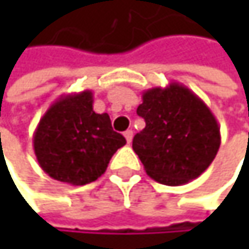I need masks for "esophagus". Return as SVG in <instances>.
Segmentation results:
<instances>
[{"label":"esophagus","instance_id":"34e87169","mask_svg":"<svg viewBox=\"0 0 249 249\" xmlns=\"http://www.w3.org/2000/svg\"><path fill=\"white\" fill-rule=\"evenodd\" d=\"M132 135H134L132 129H126V131L124 132V137H125V140H126V142H128V144L132 141Z\"/></svg>","mask_w":249,"mask_h":249}]
</instances>
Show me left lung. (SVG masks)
I'll use <instances>...</instances> for the list:
<instances>
[{
	"mask_svg": "<svg viewBox=\"0 0 249 249\" xmlns=\"http://www.w3.org/2000/svg\"><path fill=\"white\" fill-rule=\"evenodd\" d=\"M137 114L145 128L132 140V150L151 178L181 186L203 173L221 145L219 125L209 107L187 86L172 82L142 92Z\"/></svg>",
	"mask_w": 249,
	"mask_h": 249,
	"instance_id": "8db88e82",
	"label": "left lung"
}]
</instances>
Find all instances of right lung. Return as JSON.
Segmentation results:
<instances>
[{"instance_id": "right-lung-1", "label": "right lung", "mask_w": 249, "mask_h": 249, "mask_svg": "<svg viewBox=\"0 0 249 249\" xmlns=\"http://www.w3.org/2000/svg\"><path fill=\"white\" fill-rule=\"evenodd\" d=\"M125 142L112 129L109 115L93 111L92 90L62 95L41 117L33 135L34 154L43 172L73 186L101 177Z\"/></svg>"}]
</instances>
